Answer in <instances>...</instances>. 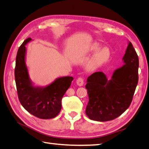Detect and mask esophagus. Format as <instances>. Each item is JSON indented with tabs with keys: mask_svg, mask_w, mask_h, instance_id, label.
Instances as JSON below:
<instances>
[{
	"mask_svg": "<svg viewBox=\"0 0 149 149\" xmlns=\"http://www.w3.org/2000/svg\"><path fill=\"white\" fill-rule=\"evenodd\" d=\"M76 83H77V85L82 86L84 83V79H83V77H78L76 80Z\"/></svg>",
	"mask_w": 149,
	"mask_h": 149,
	"instance_id": "obj_1",
	"label": "esophagus"
}]
</instances>
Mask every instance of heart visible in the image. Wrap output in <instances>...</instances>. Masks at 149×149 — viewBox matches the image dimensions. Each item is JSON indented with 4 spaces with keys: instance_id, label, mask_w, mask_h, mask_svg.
Returning <instances> with one entry per match:
<instances>
[{
    "instance_id": "1",
    "label": "heart",
    "mask_w": 149,
    "mask_h": 149,
    "mask_svg": "<svg viewBox=\"0 0 149 149\" xmlns=\"http://www.w3.org/2000/svg\"><path fill=\"white\" fill-rule=\"evenodd\" d=\"M94 48L96 49L97 45H94ZM109 50L107 48H104L96 53L95 56H94V61L96 63H103V62L107 60L108 58L109 57Z\"/></svg>"
}]
</instances>
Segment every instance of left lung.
Instances as JSON below:
<instances>
[{
  "label": "left lung",
  "mask_w": 149,
  "mask_h": 149,
  "mask_svg": "<svg viewBox=\"0 0 149 149\" xmlns=\"http://www.w3.org/2000/svg\"><path fill=\"white\" fill-rule=\"evenodd\" d=\"M125 64L107 81L102 72L88 77L86 88L89 101L86 115L91 120L109 121L121 115L130 105L138 83L139 58L131 42L123 57Z\"/></svg>",
  "instance_id": "left-lung-1"
}]
</instances>
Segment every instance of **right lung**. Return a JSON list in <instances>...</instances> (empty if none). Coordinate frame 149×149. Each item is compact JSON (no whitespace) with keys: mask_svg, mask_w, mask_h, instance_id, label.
I'll return each instance as SVG.
<instances>
[{"mask_svg":"<svg viewBox=\"0 0 149 149\" xmlns=\"http://www.w3.org/2000/svg\"><path fill=\"white\" fill-rule=\"evenodd\" d=\"M31 40V38H29L23 42L16 56L14 74L18 98L23 107L31 114L42 119H49L60 113L62 98L74 78L61 77L45 88L34 87L25 63V45Z\"/></svg>","mask_w":149,"mask_h":149,"instance_id":"obj_1","label":"right lung"}]
</instances>
